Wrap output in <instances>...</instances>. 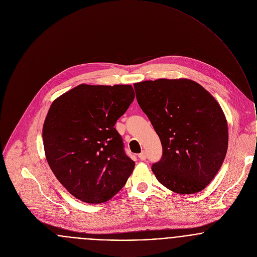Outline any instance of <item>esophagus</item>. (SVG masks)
<instances>
[{"mask_svg":"<svg viewBox=\"0 0 257 257\" xmlns=\"http://www.w3.org/2000/svg\"><path fill=\"white\" fill-rule=\"evenodd\" d=\"M139 158L142 160V161H145L147 159V153L146 152H142L140 155H139Z\"/></svg>","mask_w":257,"mask_h":257,"instance_id":"obj_1","label":"esophagus"}]
</instances>
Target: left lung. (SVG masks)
<instances>
[{"label":"left lung","mask_w":257,"mask_h":257,"mask_svg":"<svg viewBox=\"0 0 257 257\" xmlns=\"http://www.w3.org/2000/svg\"><path fill=\"white\" fill-rule=\"evenodd\" d=\"M137 100L163 146L152 167L158 180L180 194L195 193L214 178L228 146L225 115L199 84L160 79L135 84Z\"/></svg>","instance_id":"obj_1"}]
</instances>
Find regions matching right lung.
I'll list each match as a JSON object with an SVG mask.
<instances>
[{
    "mask_svg": "<svg viewBox=\"0 0 257 257\" xmlns=\"http://www.w3.org/2000/svg\"><path fill=\"white\" fill-rule=\"evenodd\" d=\"M131 85L82 84L56 98L43 126L46 159L67 190L87 203L109 200L135 168L116 120L134 101Z\"/></svg>",
    "mask_w": 257,
    "mask_h": 257,
    "instance_id": "add662e5",
    "label": "right lung"
}]
</instances>
